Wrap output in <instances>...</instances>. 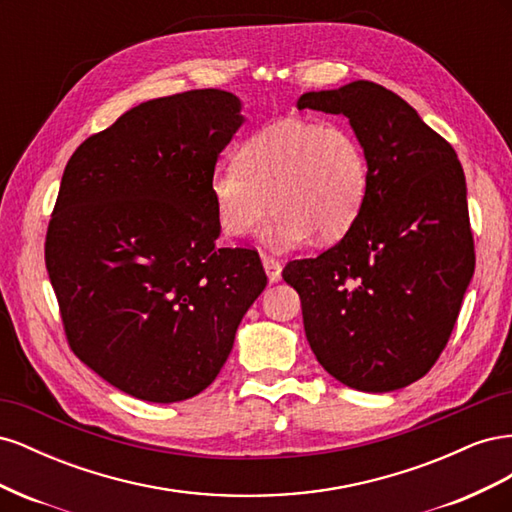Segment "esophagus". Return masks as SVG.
<instances>
[{"instance_id":"1","label":"esophagus","mask_w":512,"mask_h":512,"mask_svg":"<svg viewBox=\"0 0 512 512\" xmlns=\"http://www.w3.org/2000/svg\"><path fill=\"white\" fill-rule=\"evenodd\" d=\"M262 267H265L267 277H269V282H271V284H275V282H280V280H282V265H280V262H277L275 258H271V256H262Z\"/></svg>"}]
</instances>
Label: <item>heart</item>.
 Masks as SVG:
<instances>
[{
    "label": "heart",
    "mask_w": 512,
    "mask_h": 512,
    "mask_svg": "<svg viewBox=\"0 0 512 512\" xmlns=\"http://www.w3.org/2000/svg\"><path fill=\"white\" fill-rule=\"evenodd\" d=\"M209 194L230 239L252 235L271 207L265 241L273 250H292L309 237L335 243L365 209L367 153L344 123L286 117L245 138L235 164L211 175Z\"/></svg>",
    "instance_id": "obj_1"
}]
</instances>
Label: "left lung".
Here are the masks:
<instances>
[{"label": "left lung", "mask_w": 512, "mask_h": 512, "mask_svg": "<svg viewBox=\"0 0 512 512\" xmlns=\"http://www.w3.org/2000/svg\"><path fill=\"white\" fill-rule=\"evenodd\" d=\"M299 108L344 115L369 164L359 222L282 277L299 292L318 363L350 389L389 393L438 361L474 273L466 175L457 153L393 91L354 81Z\"/></svg>", "instance_id": "8db88e82"}]
</instances>
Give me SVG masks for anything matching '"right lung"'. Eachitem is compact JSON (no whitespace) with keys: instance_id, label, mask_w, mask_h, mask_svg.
I'll list each match as a JSON object with an SVG mask.
<instances>
[{"instance_id":"right-lung-1","label":"right lung","mask_w":512,"mask_h":512,"mask_svg":"<svg viewBox=\"0 0 512 512\" xmlns=\"http://www.w3.org/2000/svg\"><path fill=\"white\" fill-rule=\"evenodd\" d=\"M243 123L222 89L130 108L61 177L44 262L72 352L153 404L205 391L267 286L256 250L218 247L215 162Z\"/></svg>"}]
</instances>
